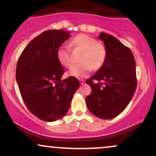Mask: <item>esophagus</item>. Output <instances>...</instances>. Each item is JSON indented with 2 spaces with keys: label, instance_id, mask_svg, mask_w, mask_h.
Listing matches in <instances>:
<instances>
[{
  "label": "esophagus",
  "instance_id": "obj_1",
  "mask_svg": "<svg viewBox=\"0 0 156 156\" xmlns=\"http://www.w3.org/2000/svg\"><path fill=\"white\" fill-rule=\"evenodd\" d=\"M80 84H81V85H83V84L85 83V81H84L83 80H80Z\"/></svg>",
  "mask_w": 156,
  "mask_h": 156
}]
</instances>
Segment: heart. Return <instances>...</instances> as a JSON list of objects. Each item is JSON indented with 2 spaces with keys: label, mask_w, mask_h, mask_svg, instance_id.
<instances>
[{
  "label": "heart",
  "mask_w": 156,
  "mask_h": 156,
  "mask_svg": "<svg viewBox=\"0 0 156 156\" xmlns=\"http://www.w3.org/2000/svg\"><path fill=\"white\" fill-rule=\"evenodd\" d=\"M71 45L74 48L83 50L80 57L82 63L73 66L69 71V75L75 78L85 77L89 72L99 69L103 66L107 56V51L103 44L98 43L94 38L86 34H80L71 40ZM58 62L64 67L71 66L73 62L70 50L66 47H60L57 50Z\"/></svg>",
  "instance_id": "heart-1"
}]
</instances>
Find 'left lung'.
<instances>
[{"label": "left lung", "mask_w": 156, "mask_h": 156, "mask_svg": "<svg viewBox=\"0 0 156 156\" xmlns=\"http://www.w3.org/2000/svg\"><path fill=\"white\" fill-rule=\"evenodd\" d=\"M98 38L104 41L107 56L99 70L86 81L91 93L85 101L93 115L108 120L120 115L132 99L137 84L136 63L131 49L118 38L104 33Z\"/></svg>", "instance_id": "1"}]
</instances>
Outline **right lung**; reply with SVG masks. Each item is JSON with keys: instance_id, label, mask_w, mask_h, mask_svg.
Masks as SVG:
<instances>
[{"instance_id": "add662e5", "label": "right lung", "mask_w": 156, "mask_h": 156, "mask_svg": "<svg viewBox=\"0 0 156 156\" xmlns=\"http://www.w3.org/2000/svg\"><path fill=\"white\" fill-rule=\"evenodd\" d=\"M70 37V33L63 30L45 31L26 46L16 64L22 98L29 111L44 121L65 116L80 87L76 78L61 80L65 71L57 58V50Z\"/></svg>"}]
</instances>
